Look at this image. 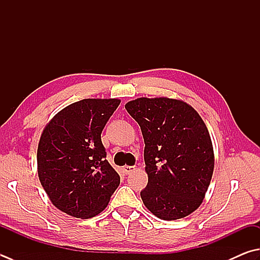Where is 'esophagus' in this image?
<instances>
[{
	"label": "esophagus",
	"mask_w": 260,
	"mask_h": 260,
	"mask_svg": "<svg viewBox=\"0 0 260 260\" xmlns=\"http://www.w3.org/2000/svg\"><path fill=\"white\" fill-rule=\"evenodd\" d=\"M135 170H136L135 166H128V165L123 166V172H124L125 174H130V173L134 172Z\"/></svg>",
	"instance_id": "esophagus-1"
}]
</instances>
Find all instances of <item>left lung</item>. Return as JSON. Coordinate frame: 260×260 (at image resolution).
I'll use <instances>...</instances> for the list:
<instances>
[{"instance_id": "left-lung-1", "label": "left lung", "mask_w": 260, "mask_h": 260, "mask_svg": "<svg viewBox=\"0 0 260 260\" xmlns=\"http://www.w3.org/2000/svg\"><path fill=\"white\" fill-rule=\"evenodd\" d=\"M145 141L147 187L143 203L165 221L183 218L205 198L214 171L212 139L202 116L187 103L140 97L125 104Z\"/></svg>"}]
</instances>
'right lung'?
<instances>
[{
	"mask_svg": "<svg viewBox=\"0 0 260 260\" xmlns=\"http://www.w3.org/2000/svg\"><path fill=\"white\" fill-rule=\"evenodd\" d=\"M117 99H86L52 117L37 148L38 178L51 203L77 218L106 208L120 176L105 159L101 135L120 105Z\"/></svg>",
	"mask_w": 260,
	"mask_h": 260,
	"instance_id": "1",
	"label": "right lung"
}]
</instances>
